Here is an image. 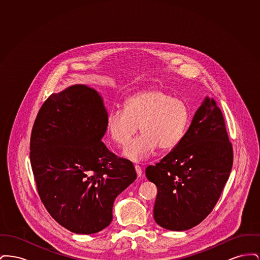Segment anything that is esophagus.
<instances>
[{"instance_id":"esophagus-1","label":"esophagus","mask_w":260,"mask_h":260,"mask_svg":"<svg viewBox=\"0 0 260 260\" xmlns=\"http://www.w3.org/2000/svg\"><path fill=\"white\" fill-rule=\"evenodd\" d=\"M135 169H136V174H137V177H141L143 175V171L141 169V167H139L138 165L135 166Z\"/></svg>"}]
</instances>
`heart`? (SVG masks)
Here are the masks:
<instances>
[{"label": "heart", "instance_id": "heart-1", "mask_svg": "<svg viewBox=\"0 0 260 260\" xmlns=\"http://www.w3.org/2000/svg\"><path fill=\"white\" fill-rule=\"evenodd\" d=\"M190 112L185 102L174 99L161 88L140 90L125 101L124 109L108 113L106 131L112 140L124 145L136 132L141 135L129 141L123 156L134 161H145L158 147H176L185 135Z\"/></svg>", "mask_w": 260, "mask_h": 260}]
</instances>
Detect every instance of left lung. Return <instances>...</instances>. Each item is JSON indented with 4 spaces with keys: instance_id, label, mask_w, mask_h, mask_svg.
I'll return each mask as SVG.
<instances>
[{
    "instance_id": "obj_1",
    "label": "left lung",
    "mask_w": 260,
    "mask_h": 260,
    "mask_svg": "<svg viewBox=\"0 0 260 260\" xmlns=\"http://www.w3.org/2000/svg\"><path fill=\"white\" fill-rule=\"evenodd\" d=\"M233 165V150L215 100L206 96L180 143L146 177L157 186L154 219L162 228L185 231L214 208Z\"/></svg>"
}]
</instances>
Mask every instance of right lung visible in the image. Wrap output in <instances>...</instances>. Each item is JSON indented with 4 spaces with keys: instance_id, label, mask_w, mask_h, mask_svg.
Here are the masks:
<instances>
[{
    "instance_id": "right-lung-1",
    "label": "right lung",
    "mask_w": 260,
    "mask_h": 260,
    "mask_svg": "<svg viewBox=\"0 0 260 260\" xmlns=\"http://www.w3.org/2000/svg\"><path fill=\"white\" fill-rule=\"evenodd\" d=\"M107 115L98 90L74 85L46 100L32 129L30 161L40 198L76 234L106 228L115 199L136 180L134 165L101 141Z\"/></svg>"
}]
</instances>
